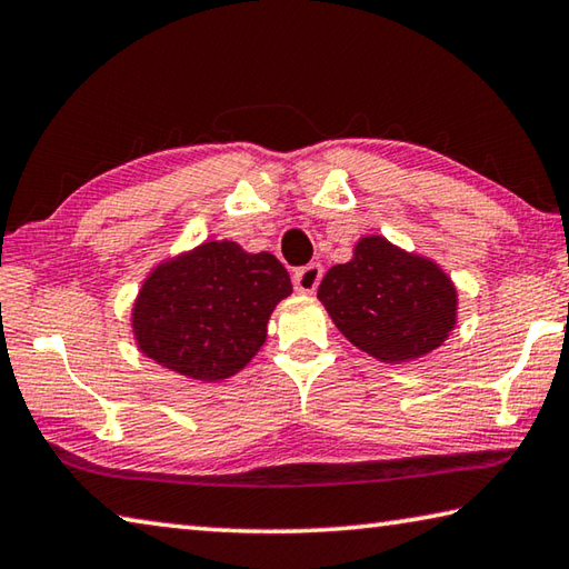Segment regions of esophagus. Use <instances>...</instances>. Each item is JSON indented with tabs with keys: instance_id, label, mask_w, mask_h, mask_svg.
<instances>
[{
	"instance_id": "1",
	"label": "esophagus",
	"mask_w": 569,
	"mask_h": 569,
	"mask_svg": "<svg viewBox=\"0 0 569 569\" xmlns=\"http://www.w3.org/2000/svg\"><path fill=\"white\" fill-rule=\"evenodd\" d=\"M322 279V267L320 264H305L295 272L292 282H295V290L302 292V295H312L317 290V284H320Z\"/></svg>"
}]
</instances>
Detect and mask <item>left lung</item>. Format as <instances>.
<instances>
[{"instance_id": "1", "label": "left lung", "mask_w": 569, "mask_h": 569, "mask_svg": "<svg viewBox=\"0 0 569 569\" xmlns=\"http://www.w3.org/2000/svg\"><path fill=\"white\" fill-rule=\"evenodd\" d=\"M317 297L337 330L380 362L400 365L437 350L457 320L450 277L377 234L362 237L350 262L325 274Z\"/></svg>"}]
</instances>
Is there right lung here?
Wrapping results in <instances>:
<instances>
[{
    "instance_id": "right-lung-1",
    "label": "right lung",
    "mask_w": 569,
    "mask_h": 569,
    "mask_svg": "<svg viewBox=\"0 0 569 569\" xmlns=\"http://www.w3.org/2000/svg\"><path fill=\"white\" fill-rule=\"evenodd\" d=\"M292 292L274 254L204 242L144 279L132 310L139 350L189 380H227L267 340L269 315Z\"/></svg>"
}]
</instances>
